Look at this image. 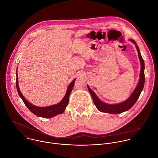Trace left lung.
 <instances>
[{
    "label": "left lung",
    "mask_w": 158,
    "mask_h": 158,
    "mask_svg": "<svg viewBox=\"0 0 158 158\" xmlns=\"http://www.w3.org/2000/svg\"><path fill=\"white\" fill-rule=\"evenodd\" d=\"M135 44H136V48L138 53V56L139 59L140 60L141 63V73L139 75V83L130 96V97L125 102H123L122 103L118 104H106L104 102H102L101 101L99 98L96 96V95L94 94V93L91 89V88L88 86V90L92 96L93 102L96 107V108L101 112H107V113H110V114H119L123 112H125L126 110H128L130 109L136 102L138 100L144 86V60L141 56L139 49L136 45V42L134 40H131Z\"/></svg>",
    "instance_id": "1"
}]
</instances>
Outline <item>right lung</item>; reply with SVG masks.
<instances>
[{
    "label": "right lung",
    "mask_w": 158,
    "mask_h": 158,
    "mask_svg": "<svg viewBox=\"0 0 158 158\" xmlns=\"http://www.w3.org/2000/svg\"><path fill=\"white\" fill-rule=\"evenodd\" d=\"M76 78L74 79L72 83L70 84L67 88V93L65 94V96L63 98V99L57 104L48 106V107H37L35 106L31 103H30L23 96L22 93L20 92V90L19 87V84H18V77L17 78L16 80V85H17V91L19 93V96L23 100L24 104L25 106L28 108V109L33 113L35 115L38 116V117H41L44 118H51L56 115L62 114L64 112L67 106L69 104V96L73 88L75 81Z\"/></svg>",
    "instance_id": "1"
}]
</instances>
